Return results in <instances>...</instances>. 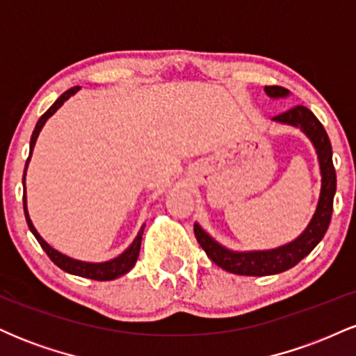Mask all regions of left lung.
Masks as SVG:
<instances>
[{
	"label": "left lung",
	"mask_w": 356,
	"mask_h": 356,
	"mask_svg": "<svg viewBox=\"0 0 356 356\" xmlns=\"http://www.w3.org/2000/svg\"><path fill=\"white\" fill-rule=\"evenodd\" d=\"M264 92L273 99L288 95V90L283 87H264ZM273 120L281 122V124H289L300 127L301 130L309 137L316 149L318 161H320L321 169V194L318 201L316 212H314L312 222L308 224L303 234L286 244V246L271 249V251H252V252H234L229 249L222 248L216 243L214 239L202 229L199 224H194V234L197 243L206 251L212 263H216L226 271L234 273L241 276H268L283 273L286 269L296 266L305 256L316 248L325 236L326 229L330 226L333 212V197L337 192V172L333 167V152L332 144H330L328 134L321 122L314 117L312 110H308L303 105H296L295 108H289L288 112L280 113Z\"/></svg>",
	"instance_id": "left-lung-1"
}]
</instances>
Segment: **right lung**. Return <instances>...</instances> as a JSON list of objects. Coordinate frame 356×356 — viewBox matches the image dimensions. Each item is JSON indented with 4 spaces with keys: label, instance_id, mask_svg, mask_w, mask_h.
<instances>
[{
    "label": "right lung",
    "instance_id": "1",
    "mask_svg": "<svg viewBox=\"0 0 356 356\" xmlns=\"http://www.w3.org/2000/svg\"><path fill=\"white\" fill-rule=\"evenodd\" d=\"M80 90V87H73L70 90H67L65 93H61L58 97V100L55 102V104L51 105L50 108L47 110V112L43 113L42 117H40V120L36 122V127L33 130V134H31V140H30V157H31V150H33L35 147V142L36 138H38V134L40 130L43 129L44 122L50 118L53 113L58 110L61 105H63L65 100H68L73 93H76ZM30 157L26 159V165L28 162H30ZM23 186H24V177H23ZM23 207H24V218H26V222H28V227H30V231L33 232V236L36 238V241L40 243V246L43 248V251L47 252L48 257L53 261V263L56 264L60 269H63V271L70 273V275H76V276H81V277H90V280H95V281H110V280H115V277L125 275V273H129L130 269L136 266L137 263V257H138V251H140V243H142V234H144V227H140V231H138L137 238L134 239V243L130 244V248L127 249L125 252H122L120 256L115 257V259L112 261H107V263H83V261H76V259H72V257L61 254V252L56 251V249H53L50 244H47L43 241L42 236L38 234L35 229L33 222H31L30 216H28V211H26V195L23 194Z\"/></svg>",
    "mask_w": 356,
    "mask_h": 356
}]
</instances>
